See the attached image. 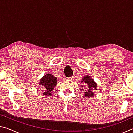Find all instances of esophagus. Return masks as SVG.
<instances>
[{"label":"esophagus","mask_w":133,"mask_h":133,"mask_svg":"<svg viewBox=\"0 0 133 133\" xmlns=\"http://www.w3.org/2000/svg\"><path fill=\"white\" fill-rule=\"evenodd\" d=\"M72 77H68V78H67V80H72Z\"/></svg>","instance_id":"34e87169"}]
</instances>
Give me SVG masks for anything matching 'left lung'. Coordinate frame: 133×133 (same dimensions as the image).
Returning <instances> with one entry per match:
<instances>
[{
    "label": "left lung",
    "instance_id": "obj_1",
    "mask_svg": "<svg viewBox=\"0 0 133 133\" xmlns=\"http://www.w3.org/2000/svg\"><path fill=\"white\" fill-rule=\"evenodd\" d=\"M82 83H84L85 84H88L87 85L88 87H87L86 89L87 90H85L84 92L85 96H86L87 97H93L94 93L93 90L94 89L97 90V84L94 82V80L92 79L90 76H85L84 78H82ZM82 86H83V85H82Z\"/></svg>",
    "mask_w": 133,
    "mask_h": 133
}]
</instances>
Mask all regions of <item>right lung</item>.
Segmentation results:
<instances>
[{
	"instance_id": "1",
	"label": "right lung",
	"mask_w": 133,
	"mask_h": 133,
	"mask_svg": "<svg viewBox=\"0 0 133 133\" xmlns=\"http://www.w3.org/2000/svg\"><path fill=\"white\" fill-rule=\"evenodd\" d=\"M57 78L54 77L51 74L44 76L40 80V85L42 86L43 93L45 96H50L51 92L53 90L54 87L57 84Z\"/></svg>"
}]
</instances>
